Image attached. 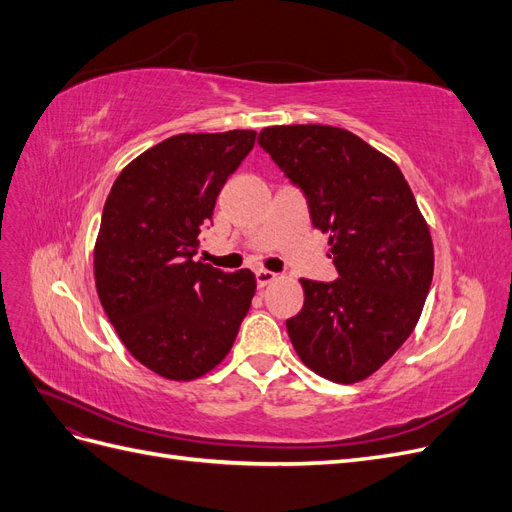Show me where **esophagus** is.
Returning <instances> with one entry per match:
<instances>
[{"label": "esophagus", "instance_id": "34e87169", "mask_svg": "<svg viewBox=\"0 0 512 512\" xmlns=\"http://www.w3.org/2000/svg\"><path fill=\"white\" fill-rule=\"evenodd\" d=\"M256 280H258V288H265L269 284H273L277 280V273L267 271V269H260L256 271Z\"/></svg>", "mask_w": 512, "mask_h": 512}]
</instances>
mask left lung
<instances>
[{
	"instance_id": "8db88e82",
	"label": "left lung",
	"mask_w": 512,
	"mask_h": 512,
	"mask_svg": "<svg viewBox=\"0 0 512 512\" xmlns=\"http://www.w3.org/2000/svg\"><path fill=\"white\" fill-rule=\"evenodd\" d=\"M258 143L307 196L339 271L331 284L301 280L290 342L318 376L363 382L421 318L433 277L429 226L399 166L344 128L271 126Z\"/></svg>"
}]
</instances>
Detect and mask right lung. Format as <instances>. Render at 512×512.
Segmentation results:
<instances>
[{"label":"right lung","instance_id":"1","mask_svg":"<svg viewBox=\"0 0 512 512\" xmlns=\"http://www.w3.org/2000/svg\"><path fill=\"white\" fill-rule=\"evenodd\" d=\"M254 141V130L170 136L121 170L104 203L94 245L100 303L128 352L166 380L218 367L250 312L254 273H222L194 256Z\"/></svg>","mask_w":512,"mask_h":512}]
</instances>
